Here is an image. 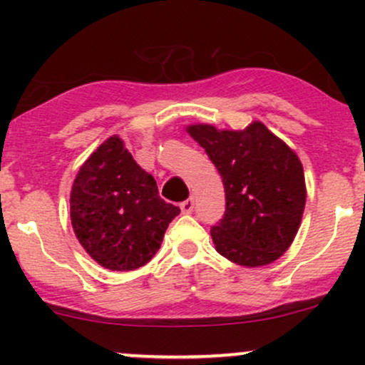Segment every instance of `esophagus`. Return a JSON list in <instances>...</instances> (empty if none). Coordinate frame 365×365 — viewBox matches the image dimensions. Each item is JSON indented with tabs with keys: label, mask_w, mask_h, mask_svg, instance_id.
I'll return each instance as SVG.
<instances>
[{
	"label": "esophagus",
	"mask_w": 365,
	"mask_h": 365,
	"mask_svg": "<svg viewBox=\"0 0 365 365\" xmlns=\"http://www.w3.org/2000/svg\"><path fill=\"white\" fill-rule=\"evenodd\" d=\"M180 209H182L183 215H190V212L194 211V197H190V199L183 200V202L180 204Z\"/></svg>",
	"instance_id": "obj_1"
}]
</instances>
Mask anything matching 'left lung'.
<instances>
[{
    "instance_id": "1",
    "label": "left lung",
    "mask_w": 365,
    "mask_h": 365,
    "mask_svg": "<svg viewBox=\"0 0 365 365\" xmlns=\"http://www.w3.org/2000/svg\"><path fill=\"white\" fill-rule=\"evenodd\" d=\"M187 132L223 178L226 211L211 228L217 252L245 267L282 257L299 232L307 197L295 150L261 121L244 130L197 123Z\"/></svg>"
}]
</instances>
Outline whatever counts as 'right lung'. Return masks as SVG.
<instances>
[{
  "mask_svg": "<svg viewBox=\"0 0 365 365\" xmlns=\"http://www.w3.org/2000/svg\"><path fill=\"white\" fill-rule=\"evenodd\" d=\"M180 209L159 197L118 135L99 145L78 170L70 192V217L86 252L111 271H133L161 247Z\"/></svg>",
  "mask_w": 365,
  "mask_h": 365,
  "instance_id": "right-lung-1",
  "label": "right lung"
}]
</instances>
